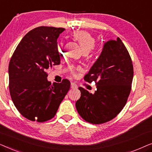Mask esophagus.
<instances>
[{"mask_svg": "<svg viewBox=\"0 0 152 152\" xmlns=\"http://www.w3.org/2000/svg\"><path fill=\"white\" fill-rule=\"evenodd\" d=\"M70 86H71V88H72V89L77 88V85L75 83H74V82L70 83Z\"/></svg>", "mask_w": 152, "mask_h": 152, "instance_id": "34e87169", "label": "esophagus"}]
</instances>
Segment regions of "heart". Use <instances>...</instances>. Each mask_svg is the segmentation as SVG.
Returning <instances> with one entry per match:
<instances>
[{"label":"heart","mask_w":152,"mask_h":152,"mask_svg":"<svg viewBox=\"0 0 152 152\" xmlns=\"http://www.w3.org/2000/svg\"><path fill=\"white\" fill-rule=\"evenodd\" d=\"M73 37L78 41L82 50L84 53H88L91 50L94 48L95 40L88 32L86 31H76L73 33ZM63 48V44L61 43L59 45V50Z\"/></svg>","instance_id":"heart-1"}]
</instances>
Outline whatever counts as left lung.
<instances>
[{
  "label": "left lung",
  "mask_w": 152,
  "mask_h": 152,
  "mask_svg": "<svg viewBox=\"0 0 152 152\" xmlns=\"http://www.w3.org/2000/svg\"><path fill=\"white\" fill-rule=\"evenodd\" d=\"M134 67L129 53L119 37L104 43L102 51L84 76L95 82L94 94L80 87L75 106L85 121L99 124L115 118L125 106L132 89Z\"/></svg>",
  "instance_id": "1"
}]
</instances>
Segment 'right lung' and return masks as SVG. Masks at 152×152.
<instances>
[{"label": "right lung", "instance_id": "add662e5", "mask_svg": "<svg viewBox=\"0 0 152 152\" xmlns=\"http://www.w3.org/2000/svg\"><path fill=\"white\" fill-rule=\"evenodd\" d=\"M62 28L41 26L25 35L9 64V88L14 104L31 121L43 122L55 115L70 87L69 80L53 84L47 70L60 64L57 39Z\"/></svg>", "mask_w": 152, "mask_h": 152}]
</instances>
